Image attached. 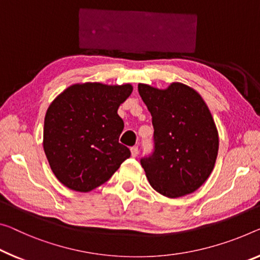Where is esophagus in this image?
<instances>
[{
	"mask_svg": "<svg viewBox=\"0 0 260 260\" xmlns=\"http://www.w3.org/2000/svg\"><path fill=\"white\" fill-rule=\"evenodd\" d=\"M130 151H131V155H133L134 158L137 157L138 152H139V150H138L137 146H133V147H131V149H130Z\"/></svg>",
	"mask_w": 260,
	"mask_h": 260,
	"instance_id": "34e87169",
	"label": "esophagus"
}]
</instances>
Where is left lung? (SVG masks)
Wrapping results in <instances>:
<instances>
[{
	"label": "left lung",
	"instance_id": "obj_1",
	"mask_svg": "<svg viewBox=\"0 0 260 260\" xmlns=\"http://www.w3.org/2000/svg\"><path fill=\"white\" fill-rule=\"evenodd\" d=\"M152 116L154 151L141 164L150 185L170 199L194 193L209 178L218 152V133L206 102L181 82L165 89L139 83Z\"/></svg>",
	"mask_w": 260,
	"mask_h": 260
}]
</instances>
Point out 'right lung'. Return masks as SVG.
Instances as JSON below:
<instances>
[{
  "instance_id": "obj_1",
  "label": "right lung",
  "mask_w": 260,
  "mask_h": 260,
  "mask_svg": "<svg viewBox=\"0 0 260 260\" xmlns=\"http://www.w3.org/2000/svg\"><path fill=\"white\" fill-rule=\"evenodd\" d=\"M133 89L130 83H74L47 108L43 147L55 178L67 188L93 190L130 157L118 143L124 123L117 110Z\"/></svg>"
}]
</instances>
